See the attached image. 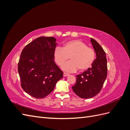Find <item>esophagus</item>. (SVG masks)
I'll list each match as a JSON object with an SVG mask.
<instances>
[{
    "label": "esophagus",
    "mask_w": 130,
    "mask_h": 130,
    "mask_svg": "<svg viewBox=\"0 0 130 130\" xmlns=\"http://www.w3.org/2000/svg\"><path fill=\"white\" fill-rule=\"evenodd\" d=\"M69 74H68V73H63V76H64V77L68 76H69Z\"/></svg>",
    "instance_id": "obj_1"
}]
</instances>
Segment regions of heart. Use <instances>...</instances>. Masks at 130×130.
<instances>
[{
  "instance_id": "obj_1",
  "label": "heart",
  "mask_w": 130,
  "mask_h": 130,
  "mask_svg": "<svg viewBox=\"0 0 130 130\" xmlns=\"http://www.w3.org/2000/svg\"><path fill=\"white\" fill-rule=\"evenodd\" d=\"M54 57L59 66H62L70 57L71 61L63 66L62 69L65 72L73 73L78 68L81 71L89 69L95 61V52L85 42L75 40L66 42L63 48L57 46L54 50Z\"/></svg>"
}]
</instances>
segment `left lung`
I'll return each instance as SVG.
<instances>
[{
  "mask_svg": "<svg viewBox=\"0 0 130 130\" xmlns=\"http://www.w3.org/2000/svg\"><path fill=\"white\" fill-rule=\"evenodd\" d=\"M90 42L96 57L91 67L76 75V84L72 87L74 92L82 99H89L96 95L103 87L107 75L105 51L93 38H90Z\"/></svg>",
  "mask_w": 130,
  "mask_h": 130,
  "instance_id": "obj_1",
  "label": "left lung"
}]
</instances>
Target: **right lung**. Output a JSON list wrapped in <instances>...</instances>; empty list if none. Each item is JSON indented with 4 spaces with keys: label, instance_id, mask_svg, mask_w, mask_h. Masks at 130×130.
<instances>
[{
    "label": "right lung",
    "instance_id": "obj_1",
    "mask_svg": "<svg viewBox=\"0 0 130 130\" xmlns=\"http://www.w3.org/2000/svg\"><path fill=\"white\" fill-rule=\"evenodd\" d=\"M53 37H40L23 49L18 64L21 86L37 99L52 93L63 73L54 61L57 43Z\"/></svg>",
    "mask_w": 130,
    "mask_h": 130
}]
</instances>
